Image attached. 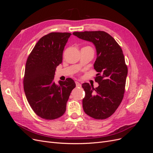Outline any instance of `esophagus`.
I'll list each match as a JSON object with an SVG mask.
<instances>
[{"label": "esophagus", "instance_id": "34e87169", "mask_svg": "<svg viewBox=\"0 0 153 153\" xmlns=\"http://www.w3.org/2000/svg\"><path fill=\"white\" fill-rule=\"evenodd\" d=\"M75 84H76V86L77 87H80L81 86H82V85H81V84L80 83H79L78 82H75Z\"/></svg>", "mask_w": 153, "mask_h": 153}]
</instances>
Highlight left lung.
Returning a JSON list of instances; mask_svg holds the SVG:
<instances>
[{
	"label": "left lung",
	"mask_w": 153,
	"mask_h": 153,
	"mask_svg": "<svg viewBox=\"0 0 153 153\" xmlns=\"http://www.w3.org/2000/svg\"><path fill=\"white\" fill-rule=\"evenodd\" d=\"M73 34L92 42L96 49L94 68L98 73L95 81L99 86L94 88L88 83L82 84L85 92L83 108L94 119L108 118L115 112L124 97L128 68L123 50L116 41L104 31L75 32Z\"/></svg>",
	"instance_id": "8db88e82"
}]
</instances>
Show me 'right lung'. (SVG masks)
I'll list each match as a JSON object with an SVG mask.
<instances>
[{
  "label": "right lung",
  "instance_id": "1",
  "mask_svg": "<svg viewBox=\"0 0 153 153\" xmlns=\"http://www.w3.org/2000/svg\"><path fill=\"white\" fill-rule=\"evenodd\" d=\"M68 32H51L36 44L27 58L24 88L27 101L39 117L57 119L66 112L71 92L76 87L70 78L65 81H53L55 69L62 63V53Z\"/></svg>",
  "mask_w": 153,
  "mask_h": 153
}]
</instances>
